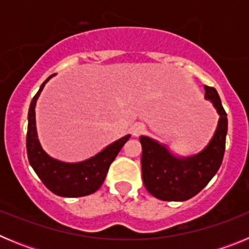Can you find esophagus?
<instances>
[{
    "label": "esophagus",
    "instance_id": "obj_1",
    "mask_svg": "<svg viewBox=\"0 0 249 249\" xmlns=\"http://www.w3.org/2000/svg\"><path fill=\"white\" fill-rule=\"evenodd\" d=\"M144 129H146L144 124H142V123H135V124L131 127V133L135 136V137H138V136H141L143 133Z\"/></svg>",
    "mask_w": 249,
    "mask_h": 249
}]
</instances>
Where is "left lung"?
I'll list each match as a JSON object with an SVG mask.
<instances>
[{
  "label": "left lung",
  "mask_w": 249,
  "mask_h": 249,
  "mask_svg": "<svg viewBox=\"0 0 249 249\" xmlns=\"http://www.w3.org/2000/svg\"><path fill=\"white\" fill-rule=\"evenodd\" d=\"M204 96L219 113L218 127L210 144L198 155L177 158L164 146L141 136L142 178L152 196L162 201H186L201 192L221 167L226 149L227 113L214 87L204 86Z\"/></svg>",
  "instance_id": "left-lung-1"
}]
</instances>
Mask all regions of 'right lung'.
<instances>
[{"label":"right lung","mask_w":249,"mask_h":249,"mask_svg":"<svg viewBox=\"0 0 249 249\" xmlns=\"http://www.w3.org/2000/svg\"><path fill=\"white\" fill-rule=\"evenodd\" d=\"M50 78L41 85L38 92L35 94L28 109V127L26 148L30 164L35 172L51 192L61 197H83L89 196L102 186L106 175L113 160L117 157L118 152L129 140L127 135L116 141L94 157L80 163H65L53 160L42 149L37 138L36 120H35V107L43 86Z\"/></svg>","instance_id":"1"}]
</instances>
